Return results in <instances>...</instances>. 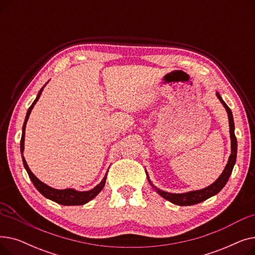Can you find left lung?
I'll return each mask as SVG.
<instances>
[{
    "mask_svg": "<svg viewBox=\"0 0 255 255\" xmlns=\"http://www.w3.org/2000/svg\"><path fill=\"white\" fill-rule=\"evenodd\" d=\"M216 96L218 97V99L220 100V102L223 104V106L225 107L227 116H229V123H230V134H231V146H232V153L231 156L229 158V161H227V164L224 167V170L222 171V173L220 175V177L214 182L213 184H211L210 186L206 187L204 189L200 190H194V191H189L186 193H170V192H166L163 191L161 189L157 188L156 186L153 185V183L151 182L148 172L145 170L146 173V178H148L149 183L152 185V187H154V189L157 191V193L159 195H161L163 198L167 199L168 202L178 205V206H192V205H196L204 202V200L216 195L218 192H220V190L225 186V184L229 181L232 171L234 168V165L236 163V159H237V150H238V143H237V138L235 135V123H234V118H233V113L231 111V109L229 106L226 105V103L223 101V99L221 98L220 94L218 92H216Z\"/></svg>",
    "mask_w": 255,
    "mask_h": 255,
    "instance_id": "obj_1",
    "label": "left lung"
}]
</instances>
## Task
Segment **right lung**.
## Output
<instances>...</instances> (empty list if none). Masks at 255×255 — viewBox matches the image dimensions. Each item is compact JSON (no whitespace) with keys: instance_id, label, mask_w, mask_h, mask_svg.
<instances>
[{"instance_id":"right-lung-1","label":"right lung","mask_w":255,"mask_h":255,"mask_svg":"<svg viewBox=\"0 0 255 255\" xmlns=\"http://www.w3.org/2000/svg\"><path fill=\"white\" fill-rule=\"evenodd\" d=\"M45 87V85L41 88V90L39 91L38 95L36 97V99L34 100V102L32 103V105L29 107L28 113H26L25 119H24V123L22 126V134H21V139H20V153H21V158H22V162H23V166L28 172V175L32 181V183L34 184V186L36 187V189L41 193L43 196H45L46 198L52 200V202H55L57 204L63 205V206H82L85 205L87 203H89L91 199H93L96 195H98V193L103 189V187L105 185V181H106V176H107V172L109 170L106 171L105 176L103 178V180L96 186L94 187L93 189L89 190V191H77L75 189L72 188H68V189H55L52 188V187L44 184L43 182L40 181L34 173L31 171V169L29 168L28 164L25 162V159L23 157V150H24V133H25V125L26 122H28L30 114L33 110L34 105L36 104V102L38 101V99L40 98V95H41V93L43 91V88Z\"/></svg>"}]
</instances>
